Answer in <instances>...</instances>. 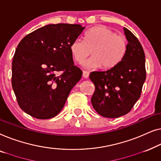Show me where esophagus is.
Masks as SVG:
<instances>
[{
    "instance_id": "esophagus-1",
    "label": "esophagus",
    "mask_w": 161,
    "mask_h": 161,
    "mask_svg": "<svg viewBox=\"0 0 161 161\" xmlns=\"http://www.w3.org/2000/svg\"><path fill=\"white\" fill-rule=\"evenodd\" d=\"M82 76L84 78H87L89 76V72H87V71H83Z\"/></svg>"
}]
</instances>
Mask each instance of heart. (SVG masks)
Returning <instances> with one entry per match:
<instances>
[{
    "label": "heart",
    "instance_id": "heart-1",
    "mask_svg": "<svg viewBox=\"0 0 161 161\" xmlns=\"http://www.w3.org/2000/svg\"><path fill=\"white\" fill-rule=\"evenodd\" d=\"M128 41L123 35L105 26H97L85 33L84 42L76 38L69 46L70 53L75 62L81 63L90 55L92 57L85 65L89 68L101 67L111 69L123 60L127 53Z\"/></svg>",
    "mask_w": 161,
    "mask_h": 161
}]
</instances>
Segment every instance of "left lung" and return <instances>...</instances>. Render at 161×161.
I'll list each match as a JSON object with an SVG mask.
<instances>
[{
  "label": "left lung",
  "mask_w": 161,
  "mask_h": 161,
  "mask_svg": "<svg viewBox=\"0 0 161 161\" xmlns=\"http://www.w3.org/2000/svg\"><path fill=\"white\" fill-rule=\"evenodd\" d=\"M128 49L123 60L106 71H92L91 98L95 110L104 117L117 118L130 112L140 98L146 80L145 55L138 38L124 28Z\"/></svg>",
  "instance_id": "left-lung-1"
}]
</instances>
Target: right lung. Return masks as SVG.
Listing matches in <instances>:
<instances>
[{
	"instance_id": "obj_1",
	"label": "right lung",
	"mask_w": 161,
	"mask_h": 161,
	"mask_svg": "<svg viewBox=\"0 0 161 161\" xmlns=\"http://www.w3.org/2000/svg\"><path fill=\"white\" fill-rule=\"evenodd\" d=\"M80 25L51 24L29 33L16 49L12 88L19 107L36 119L62 110L82 71L74 65L69 46L84 30Z\"/></svg>"
}]
</instances>
